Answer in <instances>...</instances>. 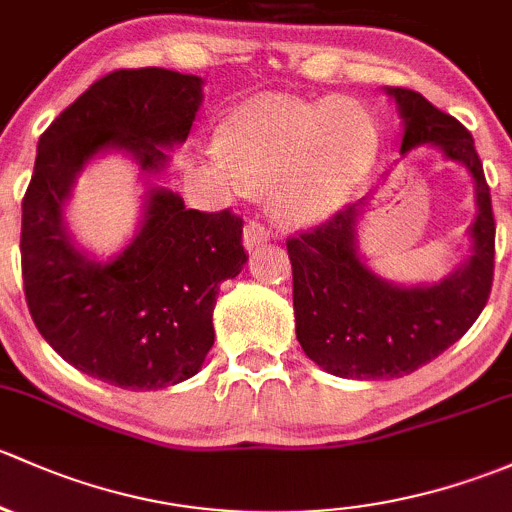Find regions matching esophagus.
<instances>
[{"label":"esophagus","instance_id":"1","mask_svg":"<svg viewBox=\"0 0 512 512\" xmlns=\"http://www.w3.org/2000/svg\"><path fill=\"white\" fill-rule=\"evenodd\" d=\"M268 239H271V234H268V231L263 229L261 224H256V221L246 224V229H244V246H246V251L258 249V246L266 244Z\"/></svg>","mask_w":512,"mask_h":512}]
</instances>
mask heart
<instances>
[{"mask_svg": "<svg viewBox=\"0 0 512 512\" xmlns=\"http://www.w3.org/2000/svg\"><path fill=\"white\" fill-rule=\"evenodd\" d=\"M379 152L370 110L352 98H256L221 128L214 162L254 189L273 184V209L310 224L340 207Z\"/></svg>", "mask_w": 512, "mask_h": 512, "instance_id": "b5f03b06", "label": "heart"}]
</instances>
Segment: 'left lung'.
<instances>
[{"label":"left lung","instance_id":"1","mask_svg":"<svg viewBox=\"0 0 512 512\" xmlns=\"http://www.w3.org/2000/svg\"><path fill=\"white\" fill-rule=\"evenodd\" d=\"M404 133L399 155L429 145L473 179L476 219L468 256L431 283H392L367 266L360 226L367 199L318 229L288 239L293 263L295 337L320 370L345 379H397L449 350L486 308L493 283L495 221L491 189L471 133L421 93L384 88Z\"/></svg>","mask_w":512,"mask_h":512}]
</instances>
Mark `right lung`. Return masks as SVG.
Returning <instances> with one entry per match:
<instances>
[{
    "label": "right lung",
    "instance_id": "add662e5",
    "mask_svg": "<svg viewBox=\"0 0 512 512\" xmlns=\"http://www.w3.org/2000/svg\"><path fill=\"white\" fill-rule=\"evenodd\" d=\"M204 81L167 68L113 71L49 125L21 202V276L41 337L88 377L133 392L194 377L214 345L221 281L249 261L241 219L207 214L152 179L204 103ZM128 156L148 187L134 241L100 262L67 231L75 179L103 154Z\"/></svg>",
    "mask_w": 512,
    "mask_h": 512
}]
</instances>
